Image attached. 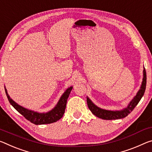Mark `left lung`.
Segmentation results:
<instances>
[{
	"instance_id": "8db88e82",
	"label": "left lung",
	"mask_w": 152,
	"mask_h": 152,
	"mask_svg": "<svg viewBox=\"0 0 152 152\" xmlns=\"http://www.w3.org/2000/svg\"><path fill=\"white\" fill-rule=\"evenodd\" d=\"M146 71L145 69L144 68L143 78V82H142L141 88L139 89V91H138V93H137L133 99L130 102L128 107L125 108V109L121 111H110L101 109V108L96 106V105L94 104L88 97H86V102H87V105L89 110H90L91 112H92L94 115H96V116L103 120H116L124 118L127 116V115L134 110V108L136 107V105L138 104L139 101L141 100V99L143 96L146 88Z\"/></svg>"
}]
</instances>
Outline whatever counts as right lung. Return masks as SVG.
<instances>
[{
	"label": "right lung",
	"instance_id": "right-lung-1",
	"mask_svg": "<svg viewBox=\"0 0 152 152\" xmlns=\"http://www.w3.org/2000/svg\"><path fill=\"white\" fill-rule=\"evenodd\" d=\"M72 89V87H69L67 89L61 97L60 98L58 103L53 109L50 110L47 113H38L33 112L32 110L26 109L23 107L20 106L18 103H16L9 97L7 93V89L5 88V92L7 97L8 98L9 103L13 105V107L18 111L19 113L23 115L25 118L34 124H50L57 122V120L61 119L64 114L65 110L66 107V103L67 98H68L69 94Z\"/></svg>",
	"mask_w": 152,
	"mask_h": 152
}]
</instances>
